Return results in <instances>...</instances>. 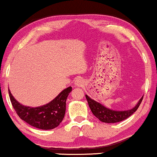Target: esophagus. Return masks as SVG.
Instances as JSON below:
<instances>
[{
    "instance_id": "obj_1",
    "label": "esophagus",
    "mask_w": 157,
    "mask_h": 157,
    "mask_svg": "<svg viewBox=\"0 0 157 157\" xmlns=\"http://www.w3.org/2000/svg\"><path fill=\"white\" fill-rule=\"evenodd\" d=\"M83 83V80H82V79H77L76 81H75V84H76V86H82Z\"/></svg>"
}]
</instances>
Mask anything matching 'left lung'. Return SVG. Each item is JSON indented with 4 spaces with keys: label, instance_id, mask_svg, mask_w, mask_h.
<instances>
[{
    "label": "left lung",
    "instance_id": "1",
    "mask_svg": "<svg viewBox=\"0 0 157 157\" xmlns=\"http://www.w3.org/2000/svg\"><path fill=\"white\" fill-rule=\"evenodd\" d=\"M86 97L93 114L97 118H98L100 121L106 122V123H115V122H121L122 120H126L138 109L139 106L141 104L142 99H143V97H142L138 102L137 105L132 109L120 111L107 109L105 106L90 98L88 95H86Z\"/></svg>",
    "mask_w": 157,
    "mask_h": 157
}]
</instances>
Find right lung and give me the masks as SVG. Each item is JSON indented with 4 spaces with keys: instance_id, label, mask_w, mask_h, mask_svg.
Instances as JSON below:
<instances>
[{
    "instance_id": "right-lung-1",
    "label": "right lung",
    "mask_w": 157,
    "mask_h": 157,
    "mask_svg": "<svg viewBox=\"0 0 157 157\" xmlns=\"http://www.w3.org/2000/svg\"><path fill=\"white\" fill-rule=\"evenodd\" d=\"M72 88L70 86L60 92L52 101L40 107L23 105L14 98L9 90L10 101L19 117L29 125L43 130L57 127L63 120L67 97Z\"/></svg>"
}]
</instances>
